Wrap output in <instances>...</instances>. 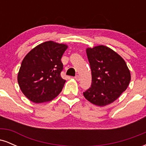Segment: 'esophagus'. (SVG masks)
I'll use <instances>...</instances> for the list:
<instances>
[{
    "mask_svg": "<svg viewBox=\"0 0 146 146\" xmlns=\"http://www.w3.org/2000/svg\"><path fill=\"white\" fill-rule=\"evenodd\" d=\"M75 80H77V81H80V77L79 76V75H76V76L75 77Z\"/></svg>",
    "mask_w": 146,
    "mask_h": 146,
    "instance_id": "1",
    "label": "esophagus"
}]
</instances>
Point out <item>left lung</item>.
Listing matches in <instances>:
<instances>
[{
    "instance_id": "left-lung-1",
    "label": "left lung",
    "mask_w": 146,
    "mask_h": 146,
    "mask_svg": "<svg viewBox=\"0 0 146 146\" xmlns=\"http://www.w3.org/2000/svg\"><path fill=\"white\" fill-rule=\"evenodd\" d=\"M92 84L84 98L93 104L104 106L115 102L128 88L131 75L125 60L113 49L99 45L87 48Z\"/></svg>"
}]
</instances>
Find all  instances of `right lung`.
Masks as SVG:
<instances>
[{
    "instance_id": "add662e5",
    "label": "right lung",
    "mask_w": 146,
    "mask_h": 146,
    "mask_svg": "<svg viewBox=\"0 0 146 146\" xmlns=\"http://www.w3.org/2000/svg\"><path fill=\"white\" fill-rule=\"evenodd\" d=\"M68 45L53 41L38 44L22 62L18 74L21 91L30 101L44 103L53 100L62 90L66 80L61 78V62Z\"/></svg>"
}]
</instances>
